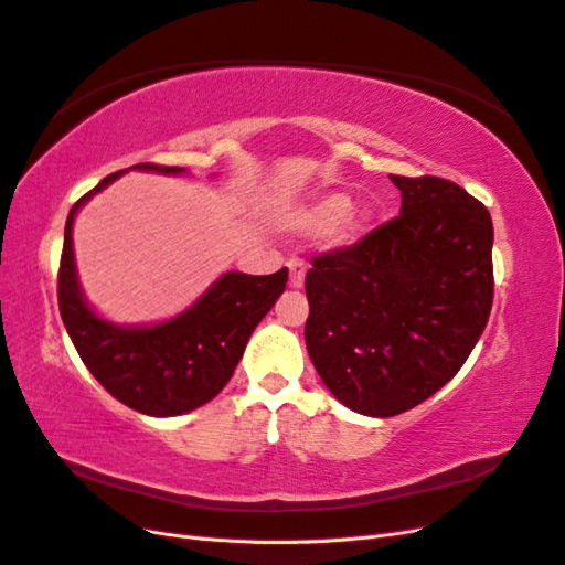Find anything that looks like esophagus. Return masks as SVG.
Instances as JSON below:
<instances>
[{"instance_id": "1", "label": "esophagus", "mask_w": 565, "mask_h": 565, "mask_svg": "<svg viewBox=\"0 0 565 565\" xmlns=\"http://www.w3.org/2000/svg\"><path fill=\"white\" fill-rule=\"evenodd\" d=\"M287 266H289V287H292V289H301V287H303V276H306L303 262L292 259Z\"/></svg>"}]
</instances>
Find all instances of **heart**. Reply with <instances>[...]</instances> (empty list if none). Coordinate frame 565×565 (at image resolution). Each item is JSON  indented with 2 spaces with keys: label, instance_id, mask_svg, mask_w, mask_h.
<instances>
[{
  "label": "heart",
  "instance_id": "1",
  "mask_svg": "<svg viewBox=\"0 0 565 565\" xmlns=\"http://www.w3.org/2000/svg\"><path fill=\"white\" fill-rule=\"evenodd\" d=\"M280 228L306 237H324L337 231L339 243L353 245L372 231V212L353 210L347 193H324L289 207L280 216Z\"/></svg>",
  "mask_w": 565,
  "mask_h": 565
}]
</instances>
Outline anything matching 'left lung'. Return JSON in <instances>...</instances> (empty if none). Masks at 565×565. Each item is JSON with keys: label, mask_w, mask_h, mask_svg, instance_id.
Returning a JSON list of instances; mask_svg holds the SVG:
<instances>
[{"label": "left lung", "mask_w": 565, "mask_h": 565, "mask_svg": "<svg viewBox=\"0 0 565 565\" xmlns=\"http://www.w3.org/2000/svg\"><path fill=\"white\" fill-rule=\"evenodd\" d=\"M401 214L306 273V349L353 413L393 417L446 386L492 306V218L465 188L396 177Z\"/></svg>", "instance_id": "8db88e82"}]
</instances>
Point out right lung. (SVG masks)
<instances>
[{
  "label": "right lung",
  "instance_id": "obj_1",
  "mask_svg": "<svg viewBox=\"0 0 565 565\" xmlns=\"http://www.w3.org/2000/svg\"><path fill=\"white\" fill-rule=\"evenodd\" d=\"M127 172L188 174L183 167L134 164L100 181L67 214L58 270V309L82 363L113 398L148 417H179L210 403L228 384L256 324L285 292L287 268L270 276L228 270L181 313L148 324H119L84 297L73 226L96 193Z\"/></svg>",
  "mask_w": 565,
  "mask_h": 565
}]
</instances>
